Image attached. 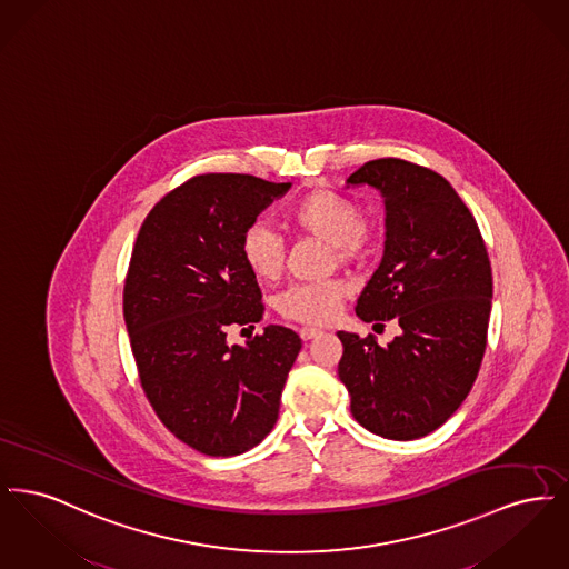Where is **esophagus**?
Segmentation results:
<instances>
[{"mask_svg":"<svg viewBox=\"0 0 569 569\" xmlns=\"http://www.w3.org/2000/svg\"><path fill=\"white\" fill-rule=\"evenodd\" d=\"M298 335H300V339H302V341H311V339L320 337V335H322V330H320V328L305 326V328H300V330H298Z\"/></svg>","mask_w":569,"mask_h":569,"instance_id":"esophagus-1","label":"esophagus"}]
</instances>
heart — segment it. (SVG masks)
<instances>
[{
    "instance_id": "obj_1",
    "label": "heart",
    "mask_w": 569,
    "mask_h": 569,
    "mask_svg": "<svg viewBox=\"0 0 569 569\" xmlns=\"http://www.w3.org/2000/svg\"><path fill=\"white\" fill-rule=\"evenodd\" d=\"M288 219L300 232L332 244L341 260L353 258L365 243L362 211L348 196L337 191L316 190L307 193L295 204ZM241 253L247 269L262 281H272L283 271V241L269 226H251L244 232ZM346 295L348 286L337 279L300 283L288 288L277 298V309L281 316L302 325H322L337 316Z\"/></svg>"
}]
</instances>
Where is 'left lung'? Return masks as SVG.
Here are the masks:
<instances>
[{
    "mask_svg": "<svg viewBox=\"0 0 569 569\" xmlns=\"http://www.w3.org/2000/svg\"><path fill=\"white\" fill-rule=\"evenodd\" d=\"M346 186L379 191L386 226L356 316L397 318L401 335L381 348L373 335L339 330V379L367 431L418 439L459 409L478 378L492 298L487 247L459 193L429 168L383 158L360 166Z\"/></svg>",
    "mask_w": 569,
    "mask_h": 569,
    "instance_id": "obj_1",
    "label": "left lung"
}]
</instances>
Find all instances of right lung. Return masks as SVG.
Returning a JSON list of instances; mask_svg holds the SVG:
<instances>
[{
	"mask_svg": "<svg viewBox=\"0 0 569 569\" xmlns=\"http://www.w3.org/2000/svg\"><path fill=\"white\" fill-rule=\"evenodd\" d=\"M292 183L200 174L142 221L123 288L140 383L163 427L209 457H237L271 433L300 352L283 326L230 346L232 326L262 320V292L241 243Z\"/></svg>",
	"mask_w": 569,
	"mask_h": 569,
	"instance_id": "1",
	"label": "right lung"
}]
</instances>
